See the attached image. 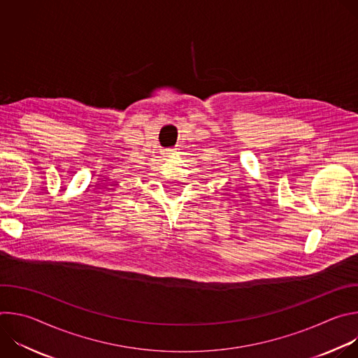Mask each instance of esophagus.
Masks as SVG:
<instances>
[{
  "mask_svg": "<svg viewBox=\"0 0 358 358\" xmlns=\"http://www.w3.org/2000/svg\"><path fill=\"white\" fill-rule=\"evenodd\" d=\"M166 155H167V156H173V155H176V148H173V150H167V151H166Z\"/></svg>",
  "mask_w": 358,
  "mask_h": 358,
  "instance_id": "esophagus-1",
  "label": "esophagus"
}]
</instances>
